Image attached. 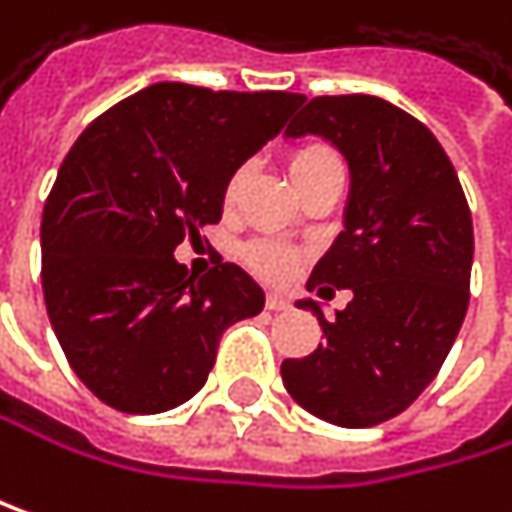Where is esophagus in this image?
I'll return each instance as SVG.
<instances>
[{"instance_id": "obj_1", "label": "esophagus", "mask_w": 512, "mask_h": 512, "mask_svg": "<svg viewBox=\"0 0 512 512\" xmlns=\"http://www.w3.org/2000/svg\"><path fill=\"white\" fill-rule=\"evenodd\" d=\"M267 309H270V312H288V309H291V300L282 297V294H270V297H267Z\"/></svg>"}]
</instances>
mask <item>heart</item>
<instances>
[{
    "instance_id": "b5f03b06",
    "label": "heart",
    "mask_w": 512,
    "mask_h": 512,
    "mask_svg": "<svg viewBox=\"0 0 512 512\" xmlns=\"http://www.w3.org/2000/svg\"><path fill=\"white\" fill-rule=\"evenodd\" d=\"M333 161H339V155H336L330 146L312 143V146H303V149L294 155L291 173L300 176V173H306V170H312V167L333 164ZM242 173H245V170H236V173L227 179L224 200H233V194H236V188H239V182H242ZM242 258H245V264H248L254 273L264 276V279H285V276L291 273V264H294V261H291V251H285V248L276 245V242H251V245L242 251Z\"/></svg>"
}]
</instances>
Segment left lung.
Here are the masks:
<instances>
[{"label":"left lung","mask_w":512,"mask_h":512,"mask_svg":"<svg viewBox=\"0 0 512 512\" xmlns=\"http://www.w3.org/2000/svg\"><path fill=\"white\" fill-rule=\"evenodd\" d=\"M321 134L351 164L345 230L318 261L309 291L351 288L309 357L282 381L309 414L366 429L402 414L441 372L471 300L474 224L459 176L435 134L375 95L312 98L288 137Z\"/></svg>","instance_id":"1"}]
</instances>
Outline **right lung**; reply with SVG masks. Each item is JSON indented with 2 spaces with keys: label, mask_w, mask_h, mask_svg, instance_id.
Segmentation results:
<instances>
[{
  "label": "right lung",
  "mask_w": 512,
  "mask_h": 512,
  "mask_svg": "<svg viewBox=\"0 0 512 512\" xmlns=\"http://www.w3.org/2000/svg\"><path fill=\"white\" fill-rule=\"evenodd\" d=\"M306 98L155 83L89 122L41 215V288L74 375L122 414H161L209 378L218 342L264 309L236 264L173 251L218 224L227 179Z\"/></svg>",
  "instance_id": "right-lung-1"
}]
</instances>
